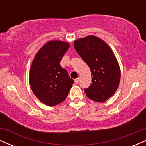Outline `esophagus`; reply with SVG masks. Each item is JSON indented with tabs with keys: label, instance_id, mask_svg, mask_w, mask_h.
Masks as SVG:
<instances>
[{
	"label": "esophagus",
	"instance_id": "obj_1",
	"mask_svg": "<svg viewBox=\"0 0 146 146\" xmlns=\"http://www.w3.org/2000/svg\"><path fill=\"white\" fill-rule=\"evenodd\" d=\"M75 84H78L79 83V78H77L75 80Z\"/></svg>",
	"mask_w": 146,
	"mask_h": 146
}]
</instances>
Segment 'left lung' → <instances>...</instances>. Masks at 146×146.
Masks as SVG:
<instances>
[{
	"label": "left lung",
	"instance_id": "obj_1",
	"mask_svg": "<svg viewBox=\"0 0 146 146\" xmlns=\"http://www.w3.org/2000/svg\"><path fill=\"white\" fill-rule=\"evenodd\" d=\"M73 45L91 71L92 84L84 89L86 96L97 102L106 101L116 92L121 78L119 64L113 50L93 35L76 40Z\"/></svg>",
	"mask_w": 146,
	"mask_h": 146
}]
</instances>
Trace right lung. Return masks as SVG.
Here are the masks:
<instances>
[{"mask_svg":"<svg viewBox=\"0 0 146 146\" xmlns=\"http://www.w3.org/2000/svg\"><path fill=\"white\" fill-rule=\"evenodd\" d=\"M69 47L68 42L49 41L40 48L31 62L30 87L36 98L48 106L64 101L74 83L60 64Z\"/></svg>","mask_w":146,"mask_h":146,"instance_id":"add662e5","label":"right lung"}]
</instances>
